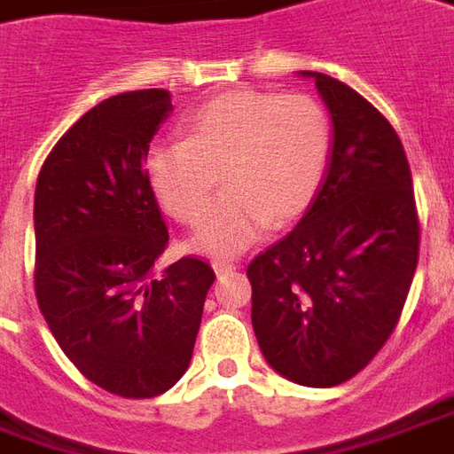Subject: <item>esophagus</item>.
<instances>
[{"label": "esophagus", "instance_id": "1", "mask_svg": "<svg viewBox=\"0 0 454 454\" xmlns=\"http://www.w3.org/2000/svg\"><path fill=\"white\" fill-rule=\"evenodd\" d=\"M212 269H215L217 274H224V271H232V269L237 267H234V262H230V259H215V262H212Z\"/></svg>", "mask_w": 454, "mask_h": 454}]
</instances>
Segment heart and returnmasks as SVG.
<instances>
[{"mask_svg":"<svg viewBox=\"0 0 454 454\" xmlns=\"http://www.w3.org/2000/svg\"><path fill=\"white\" fill-rule=\"evenodd\" d=\"M183 140L148 150L145 177L175 220H202L223 173L228 190L192 237V249L234 257L274 222L299 217L326 175L333 130L326 108L304 93L230 90L183 121Z\"/></svg>","mask_w":454,"mask_h":454,"instance_id":"obj_1","label":"heart"}]
</instances>
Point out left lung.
<instances>
[{
  "mask_svg": "<svg viewBox=\"0 0 454 454\" xmlns=\"http://www.w3.org/2000/svg\"><path fill=\"white\" fill-rule=\"evenodd\" d=\"M317 81L333 121L324 183L301 222L247 267L252 326L267 364L331 388L373 361L411 292L420 222L398 133L351 86Z\"/></svg>",
  "mask_w": 454,
  "mask_h": 454,
  "instance_id": "obj_1",
  "label": "left lung"
}]
</instances>
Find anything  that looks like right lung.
Listing matches in <instances>:
<instances>
[{
	"instance_id": "1",
	"label": "right lung",
	"mask_w": 454,
	"mask_h": 454,
	"mask_svg": "<svg viewBox=\"0 0 454 454\" xmlns=\"http://www.w3.org/2000/svg\"><path fill=\"white\" fill-rule=\"evenodd\" d=\"M170 93L130 90L83 114L43 160L34 192V292L66 358L121 398H155L183 378L215 271L168 247L143 162Z\"/></svg>"
}]
</instances>
